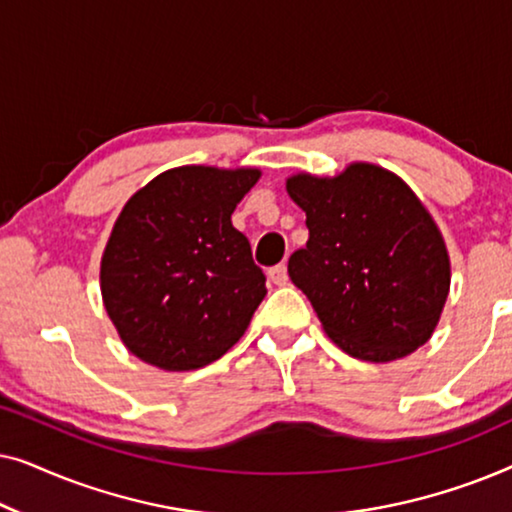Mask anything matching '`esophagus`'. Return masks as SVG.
I'll return each instance as SVG.
<instances>
[{"label":"esophagus","mask_w":512,"mask_h":512,"mask_svg":"<svg viewBox=\"0 0 512 512\" xmlns=\"http://www.w3.org/2000/svg\"><path fill=\"white\" fill-rule=\"evenodd\" d=\"M270 279H272V284H277V286H284L286 282H289V272H286V263H279V265H275V268H270Z\"/></svg>","instance_id":"obj_1"}]
</instances>
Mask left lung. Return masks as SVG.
<instances>
[{"instance_id":"obj_1","label":"left lung","mask_w":512,"mask_h":512,"mask_svg":"<svg viewBox=\"0 0 512 512\" xmlns=\"http://www.w3.org/2000/svg\"><path fill=\"white\" fill-rule=\"evenodd\" d=\"M286 191L310 240L289 277L335 345L361 361H394L431 338L450 293L443 235L410 186L377 165L333 179L296 174Z\"/></svg>"}]
</instances>
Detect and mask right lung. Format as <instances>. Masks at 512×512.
<instances>
[{
  "instance_id": "1",
  "label": "right lung",
  "mask_w": 512,
  "mask_h": 512,
  "mask_svg": "<svg viewBox=\"0 0 512 512\" xmlns=\"http://www.w3.org/2000/svg\"><path fill=\"white\" fill-rule=\"evenodd\" d=\"M261 172L186 165L123 207L102 256V298L137 359L195 370L221 359L265 298V275L230 214Z\"/></svg>"
}]
</instances>
